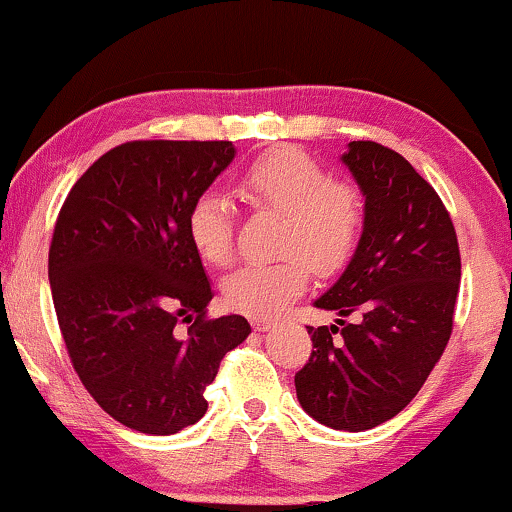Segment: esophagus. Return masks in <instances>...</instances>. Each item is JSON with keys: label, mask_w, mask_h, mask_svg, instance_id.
<instances>
[{"label": "esophagus", "mask_w": 512, "mask_h": 512, "mask_svg": "<svg viewBox=\"0 0 512 512\" xmlns=\"http://www.w3.org/2000/svg\"><path fill=\"white\" fill-rule=\"evenodd\" d=\"M251 324H254L256 331H270V328H275L277 321L275 319H254Z\"/></svg>", "instance_id": "34e87169"}]
</instances>
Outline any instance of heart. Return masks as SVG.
<instances>
[{
    "label": "heart",
    "instance_id": "1",
    "mask_svg": "<svg viewBox=\"0 0 512 512\" xmlns=\"http://www.w3.org/2000/svg\"><path fill=\"white\" fill-rule=\"evenodd\" d=\"M242 195L256 209L284 214L279 254L272 263H251L223 282V298L249 317H275L310 284L312 264L333 275L352 261L366 228V200L352 181L331 177L319 160L298 149H272L242 177ZM188 237L212 265L233 261V207L207 191L188 212Z\"/></svg>",
    "mask_w": 512,
    "mask_h": 512
}]
</instances>
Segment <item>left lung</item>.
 <instances>
[{"label": "left lung", "instance_id": "1", "mask_svg": "<svg viewBox=\"0 0 512 512\" xmlns=\"http://www.w3.org/2000/svg\"><path fill=\"white\" fill-rule=\"evenodd\" d=\"M342 163L366 195V228L342 277L314 300L354 324L307 326L310 361L296 373L307 415L338 431L396 417L452 335L461 256L450 212L401 153L349 142Z\"/></svg>", "mask_w": 512, "mask_h": 512}]
</instances>
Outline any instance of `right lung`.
<instances>
[{
	"label": "right lung",
	"instance_id": "obj_1",
	"mask_svg": "<svg viewBox=\"0 0 512 512\" xmlns=\"http://www.w3.org/2000/svg\"><path fill=\"white\" fill-rule=\"evenodd\" d=\"M233 158V142L121 144L55 221L48 279L67 354L128 429L170 436L198 422L221 359L251 333L240 314L207 317L212 284L188 237L193 202Z\"/></svg>",
	"mask_w": 512,
	"mask_h": 512
}]
</instances>
